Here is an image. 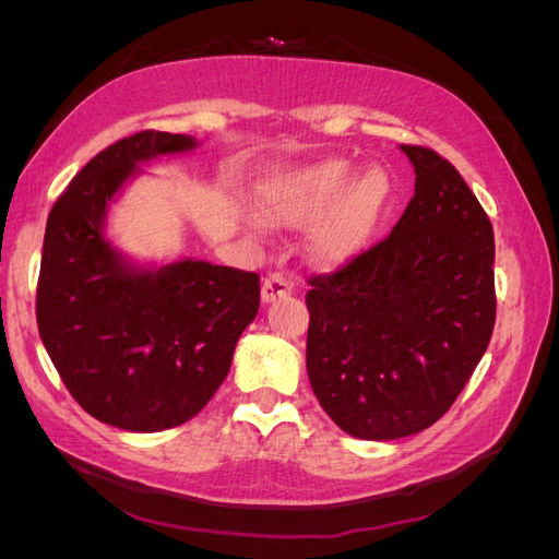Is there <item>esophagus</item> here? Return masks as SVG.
<instances>
[{
	"instance_id": "esophagus-1",
	"label": "esophagus",
	"mask_w": 559,
	"mask_h": 559,
	"mask_svg": "<svg viewBox=\"0 0 559 559\" xmlns=\"http://www.w3.org/2000/svg\"><path fill=\"white\" fill-rule=\"evenodd\" d=\"M292 282L286 280L284 275H280V273H273V275H267L265 280H263V286H261V298H263V302H275L277 298H286L292 294Z\"/></svg>"
}]
</instances>
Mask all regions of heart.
<instances>
[{
    "mask_svg": "<svg viewBox=\"0 0 559 559\" xmlns=\"http://www.w3.org/2000/svg\"><path fill=\"white\" fill-rule=\"evenodd\" d=\"M347 160H321L300 170L277 175L259 191V205L273 224L306 226L320 222L308 235V253L319 265H335L354 257L392 200V179L384 167H366L357 178ZM259 226L257 218H249Z\"/></svg>",
    "mask_w": 559,
    "mask_h": 559,
    "instance_id": "b5f03b06",
    "label": "heart"
}]
</instances>
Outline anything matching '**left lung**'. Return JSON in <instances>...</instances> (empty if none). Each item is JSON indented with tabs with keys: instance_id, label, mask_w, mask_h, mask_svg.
Returning a JSON list of instances; mask_svg holds the SVG:
<instances>
[{
	"instance_id": "obj_1",
	"label": "left lung",
	"mask_w": 559,
	"mask_h": 559,
	"mask_svg": "<svg viewBox=\"0 0 559 559\" xmlns=\"http://www.w3.org/2000/svg\"><path fill=\"white\" fill-rule=\"evenodd\" d=\"M415 195L382 242L312 277L308 378L361 441L429 429L460 396L495 329V230L462 175L401 144Z\"/></svg>"
}]
</instances>
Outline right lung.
Returning a JSON list of instances; mask_svg holds the SVG:
<instances>
[{"label":"right lung","instance_id":"1","mask_svg":"<svg viewBox=\"0 0 559 559\" xmlns=\"http://www.w3.org/2000/svg\"><path fill=\"white\" fill-rule=\"evenodd\" d=\"M195 146L191 134H130L83 167L46 222L41 343L81 408L126 431L173 429L205 408L259 312L257 273L193 259L138 263L107 235L111 202L142 165Z\"/></svg>","mask_w":559,"mask_h":559}]
</instances>
